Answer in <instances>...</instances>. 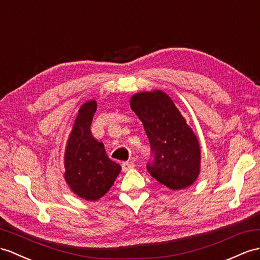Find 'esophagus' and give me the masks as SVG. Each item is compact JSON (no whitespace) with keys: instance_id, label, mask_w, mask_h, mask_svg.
<instances>
[{"instance_id":"esophagus-1","label":"esophagus","mask_w":260,"mask_h":260,"mask_svg":"<svg viewBox=\"0 0 260 260\" xmlns=\"http://www.w3.org/2000/svg\"><path fill=\"white\" fill-rule=\"evenodd\" d=\"M135 168V163L134 162H123L122 163V171L123 172H128L129 170Z\"/></svg>"}]
</instances>
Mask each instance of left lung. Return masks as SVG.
I'll list each match as a JSON object with an SVG mask.
<instances>
[{"instance_id": "left-lung-1", "label": "left lung", "mask_w": 260, "mask_h": 260, "mask_svg": "<svg viewBox=\"0 0 260 260\" xmlns=\"http://www.w3.org/2000/svg\"><path fill=\"white\" fill-rule=\"evenodd\" d=\"M130 107L143 123L154 154L149 173L173 191L191 186L201 172L200 142L173 100L159 89L141 91L130 98Z\"/></svg>"}]
</instances>
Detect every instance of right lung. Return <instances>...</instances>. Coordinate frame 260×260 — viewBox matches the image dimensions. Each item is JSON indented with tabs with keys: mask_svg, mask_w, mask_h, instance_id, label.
Returning a JSON list of instances; mask_svg holds the SVG:
<instances>
[{
	"mask_svg": "<svg viewBox=\"0 0 260 260\" xmlns=\"http://www.w3.org/2000/svg\"><path fill=\"white\" fill-rule=\"evenodd\" d=\"M97 110L96 100L80 106L64 153V178L72 192L86 201H98L109 191L121 167L111 161L103 142L91 135L90 124Z\"/></svg>",
	"mask_w": 260,
	"mask_h": 260,
	"instance_id": "right-lung-1",
	"label": "right lung"
}]
</instances>
